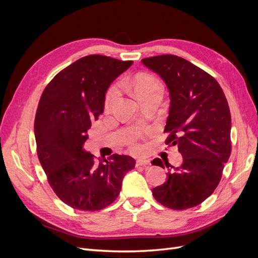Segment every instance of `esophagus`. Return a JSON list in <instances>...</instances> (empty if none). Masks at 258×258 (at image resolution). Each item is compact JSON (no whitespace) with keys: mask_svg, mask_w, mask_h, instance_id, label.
<instances>
[{"mask_svg":"<svg viewBox=\"0 0 258 258\" xmlns=\"http://www.w3.org/2000/svg\"><path fill=\"white\" fill-rule=\"evenodd\" d=\"M147 165H150V161L146 159H142V158L138 159L136 162V167H143V166H147Z\"/></svg>","mask_w":258,"mask_h":258,"instance_id":"1","label":"esophagus"}]
</instances>
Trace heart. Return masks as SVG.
I'll list each match as a JSON object with an SVG mask.
<instances>
[{
    "label": "heart",
    "instance_id": "1",
    "mask_svg": "<svg viewBox=\"0 0 258 258\" xmlns=\"http://www.w3.org/2000/svg\"><path fill=\"white\" fill-rule=\"evenodd\" d=\"M132 86H134V89L137 97H141L143 95H146V93H151L161 90L162 91V86L155 79L154 76L148 75V74H141L138 75L136 79L132 81ZM119 95V86L118 85H114L113 87L108 91L106 100H105V106L106 108L111 107L116 98ZM131 146L134 150H138V145L135 143L134 140L131 141Z\"/></svg>",
    "mask_w": 258,
    "mask_h": 258
}]
</instances>
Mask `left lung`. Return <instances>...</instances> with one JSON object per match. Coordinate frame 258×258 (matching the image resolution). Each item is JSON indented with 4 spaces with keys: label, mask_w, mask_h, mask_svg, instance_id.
<instances>
[{
    "label": "left lung",
    "mask_w": 258,
    "mask_h": 258,
    "mask_svg": "<svg viewBox=\"0 0 258 258\" xmlns=\"http://www.w3.org/2000/svg\"><path fill=\"white\" fill-rule=\"evenodd\" d=\"M165 82L170 97L166 144L177 145L183 162L170 168L153 196L169 209L185 210L204 202L221 181L231 152V116L220 84L204 70L174 54L141 60ZM163 168L161 159L152 161Z\"/></svg>",
    "instance_id": "left-lung-1"
}]
</instances>
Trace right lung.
I'll use <instances>...</instances> for the list:
<instances>
[{
    "mask_svg": "<svg viewBox=\"0 0 258 258\" xmlns=\"http://www.w3.org/2000/svg\"><path fill=\"white\" fill-rule=\"evenodd\" d=\"M132 61L89 54L62 70L45 88L34 120L37 156L49 185L73 209L98 211L118 197L135 159L114 154L96 161L84 150L91 122L104 111L106 91Z\"/></svg>",
    "mask_w": 258,
    "mask_h": 258,
    "instance_id": "obj_1",
    "label": "right lung"
}]
</instances>
